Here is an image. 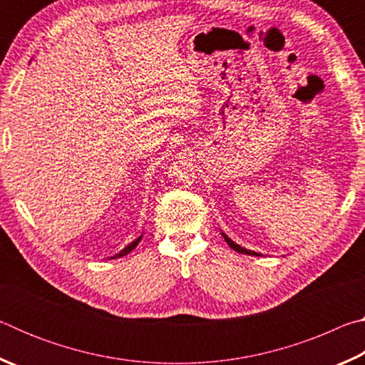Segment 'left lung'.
<instances>
[{
	"label": "left lung",
	"instance_id": "1",
	"mask_svg": "<svg viewBox=\"0 0 365 365\" xmlns=\"http://www.w3.org/2000/svg\"><path fill=\"white\" fill-rule=\"evenodd\" d=\"M222 237H224V238H225V242H227V245H228V246H230V248H232V250H235V251H238V252H242V255H251V256H259V252H256V251H250V250H246V248H242V246H240V245H237V243H235V242H232V240H230V238H228L225 233H222Z\"/></svg>",
	"mask_w": 365,
	"mask_h": 365
}]
</instances>
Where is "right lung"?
Wrapping results in <instances>:
<instances>
[{
  "label": "right lung",
  "instance_id": "right-lung-1",
  "mask_svg": "<svg viewBox=\"0 0 365 365\" xmlns=\"http://www.w3.org/2000/svg\"><path fill=\"white\" fill-rule=\"evenodd\" d=\"M141 237H143V235H141ZM141 237H138L137 240H135V242H132L130 245H128V246H125V248H123L120 252H117V255L115 256H113V257H110V259H115V257H122V256H127L128 255V252H132L135 248H137V245L140 243V240H141Z\"/></svg>",
  "mask_w": 365,
  "mask_h": 365
}]
</instances>
